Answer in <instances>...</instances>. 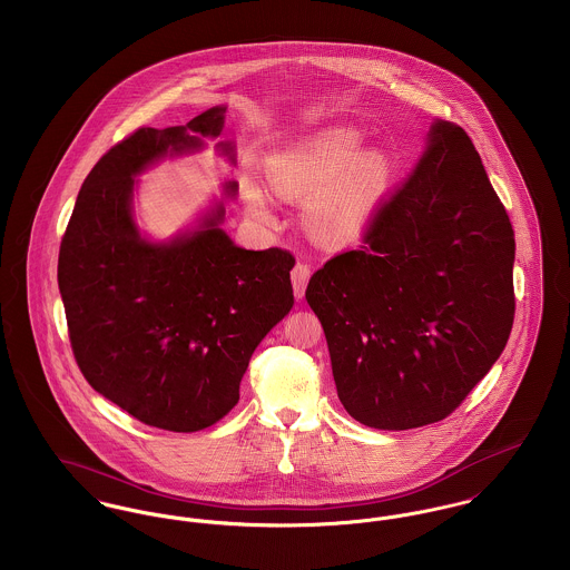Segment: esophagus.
<instances>
[{"instance_id":"1","label":"esophagus","mask_w":570,"mask_h":570,"mask_svg":"<svg viewBox=\"0 0 570 570\" xmlns=\"http://www.w3.org/2000/svg\"><path fill=\"white\" fill-rule=\"evenodd\" d=\"M309 275H312V273H309V266H307V264L299 263L293 268L291 279H293V291H295V297H297V299H304Z\"/></svg>"}]
</instances>
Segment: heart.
Here are the masks:
<instances>
[{
	"instance_id": "obj_1",
	"label": "heart",
	"mask_w": 570,
	"mask_h": 570,
	"mask_svg": "<svg viewBox=\"0 0 570 570\" xmlns=\"http://www.w3.org/2000/svg\"><path fill=\"white\" fill-rule=\"evenodd\" d=\"M266 174L282 197L307 199V225L321 240L350 245L364 234L389 193L393 165L380 151H364L357 131L334 128L273 156ZM240 188L249 213L273 223V202L263 186L245 176Z\"/></svg>"
}]
</instances>
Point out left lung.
<instances>
[{
    "label": "left lung",
    "mask_w": 570,
    "mask_h": 570,
    "mask_svg": "<svg viewBox=\"0 0 570 570\" xmlns=\"http://www.w3.org/2000/svg\"><path fill=\"white\" fill-rule=\"evenodd\" d=\"M364 243L306 291L338 399L375 430L442 421L499 360L514 321V229L466 131L432 126Z\"/></svg>",
    "instance_id": "1"
}]
</instances>
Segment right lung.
Returning <instances> with one entry per match:
<instances>
[{
  "instance_id": "right-lung-1",
  "label": "right lung",
  "mask_w": 570,
  "mask_h": 570,
  "mask_svg": "<svg viewBox=\"0 0 570 570\" xmlns=\"http://www.w3.org/2000/svg\"><path fill=\"white\" fill-rule=\"evenodd\" d=\"M227 106L186 126L140 128L88 174L60 243L58 288L88 384L145 425L199 432L236 403L249 357L295 304V258L238 247L215 199L167 240L134 219L138 177L197 154L225 128ZM217 151L236 165L234 140ZM234 199L238 184L225 181Z\"/></svg>"
}]
</instances>
